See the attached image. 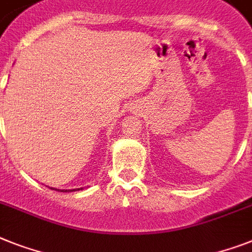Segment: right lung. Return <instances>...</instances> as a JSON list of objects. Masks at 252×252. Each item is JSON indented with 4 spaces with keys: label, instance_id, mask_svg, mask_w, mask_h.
<instances>
[{
    "label": "right lung",
    "instance_id": "obj_1",
    "mask_svg": "<svg viewBox=\"0 0 252 252\" xmlns=\"http://www.w3.org/2000/svg\"><path fill=\"white\" fill-rule=\"evenodd\" d=\"M55 190H57V189H55ZM58 191H67V190H59L58 189Z\"/></svg>",
    "mask_w": 252,
    "mask_h": 252
}]
</instances>
